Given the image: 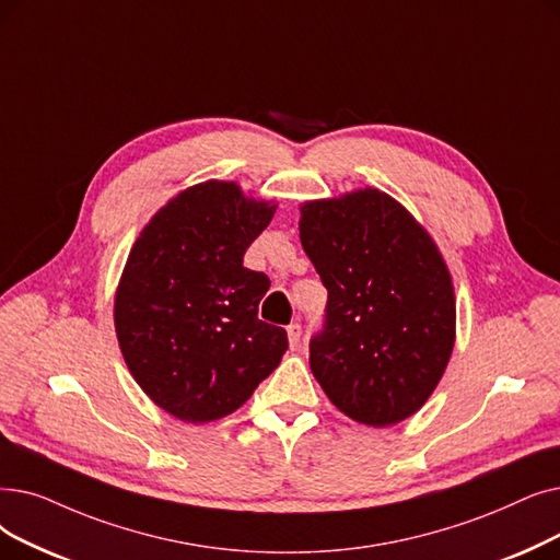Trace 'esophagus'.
Instances as JSON below:
<instances>
[{"label": "esophagus", "instance_id": "obj_1", "mask_svg": "<svg viewBox=\"0 0 560 560\" xmlns=\"http://www.w3.org/2000/svg\"><path fill=\"white\" fill-rule=\"evenodd\" d=\"M300 338H302V325H298V323L288 325V343H290V348L295 350L300 346Z\"/></svg>", "mask_w": 560, "mask_h": 560}]
</instances>
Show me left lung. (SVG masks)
Returning a JSON list of instances; mask_svg holds the SVG:
<instances>
[{"mask_svg":"<svg viewBox=\"0 0 560 560\" xmlns=\"http://www.w3.org/2000/svg\"><path fill=\"white\" fill-rule=\"evenodd\" d=\"M300 240L327 288L308 340L315 380L346 417L394 425L428 400L455 343V298L430 235L380 189L302 206Z\"/></svg>","mask_w":560,"mask_h":560,"instance_id":"left-lung-1","label":"left lung"}]
</instances>
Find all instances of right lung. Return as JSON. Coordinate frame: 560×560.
I'll list each match as a JSON object with an SVG mask.
<instances>
[{
	"label": "right lung",
	"mask_w": 560,
	"mask_h": 560,
	"mask_svg": "<svg viewBox=\"0 0 560 560\" xmlns=\"http://www.w3.org/2000/svg\"><path fill=\"white\" fill-rule=\"evenodd\" d=\"M275 210L233 183L194 185L128 256L114 302L118 346L137 384L180 421L231 415L288 350L285 329L258 318L270 279L242 265Z\"/></svg>",
	"instance_id": "obj_1"
}]
</instances>
